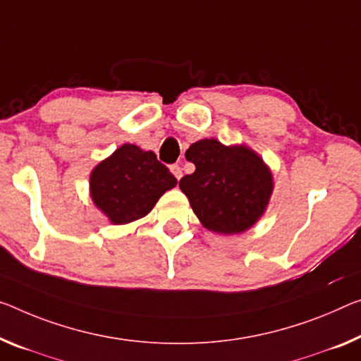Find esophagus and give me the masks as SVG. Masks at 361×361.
Instances as JSON below:
<instances>
[{
    "mask_svg": "<svg viewBox=\"0 0 361 361\" xmlns=\"http://www.w3.org/2000/svg\"><path fill=\"white\" fill-rule=\"evenodd\" d=\"M171 173H173L176 179L179 180L180 177H182V168H180L179 164H173V166H171Z\"/></svg>",
    "mask_w": 361,
    "mask_h": 361,
    "instance_id": "obj_1",
    "label": "esophagus"
}]
</instances>
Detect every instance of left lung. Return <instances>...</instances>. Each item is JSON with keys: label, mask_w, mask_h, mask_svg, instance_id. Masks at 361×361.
Segmentation results:
<instances>
[{"label": "left lung", "mask_w": 361, "mask_h": 361, "mask_svg": "<svg viewBox=\"0 0 361 361\" xmlns=\"http://www.w3.org/2000/svg\"><path fill=\"white\" fill-rule=\"evenodd\" d=\"M185 158L195 164V173L182 177L179 187L208 231L240 234L262 218L274 184L252 148L203 138L188 147Z\"/></svg>", "instance_id": "left-lung-1"}]
</instances>
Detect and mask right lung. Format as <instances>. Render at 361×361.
I'll return each instance as SVG.
<instances>
[{"mask_svg":"<svg viewBox=\"0 0 361 361\" xmlns=\"http://www.w3.org/2000/svg\"><path fill=\"white\" fill-rule=\"evenodd\" d=\"M176 184L153 152L124 143L92 171L90 195L111 223L127 224L147 216Z\"/></svg>","mask_w":361,"mask_h":361,"instance_id":"right-lung-1","label":"right lung"}]
</instances>
